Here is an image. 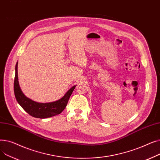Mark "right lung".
Instances as JSON below:
<instances>
[{
  "label": "right lung",
  "mask_w": 160,
  "mask_h": 160,
  "mask_svg": "<svg viewBox=\"0 0 160 160\" xmlns=\"http://www.w3.org/2000/svg\"><path fill=\"white\" fill-rule=\"evenodd\" d=\"M18 62L15 65V76L14 80V93L17 101L31 116L36 118L45 119L61 113L67 106L69 99L76 86H72L67 91L64 96L56 101L48 103H39L33 101L24 95L20 88L18 72Z\"/></svg>",
  "instance_id": "right-lung-1"
}]
</instances>
